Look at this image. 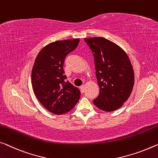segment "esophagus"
Masks as SVG:
<instances>
[{"label":"esophagus","mask_w":158,"mask_h":158,"mask_svg":"<svg viewBox=\"0 0 158 158\" xmlns=\"http://www.w3.org/2000/svg\"><path fill=\"white\" fill-rule=\"evenodd\" d=\"M81 91L82 92V93H84L85 90V85H82L81 86Z\"/></svg>","instance_id":"1"}]
</instances>
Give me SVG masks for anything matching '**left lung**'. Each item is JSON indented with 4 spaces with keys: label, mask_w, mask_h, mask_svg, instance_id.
Returning a JSON list of instances; mask_svg holds the SVG:
<instances>
[{
    "label": "left lung",
    "mask_w": 158,
    "mask_h": 158,
    "mask_svg": "<svg viewBox=\"0 0 158 158\" xmlns=\"http://www.w3.org/2000/svg\"><path fill=\"white\" fill-rule=\"evenodd\" d=\"M93 53L99 94L93 103L99 110L113 111L127 100L134 85L129 58L119 46L104 37L84 39Z\"/></svg>",
    "instance_id": "8db88e82"
}]
</instances>
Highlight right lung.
<instances>
[{"instance_id": "1", "label": "right lung", "mask_w": 158, "mask_h": 158, "mask_svg": "<svg viewBox=\"0 0 158 158\" xmlns=\"http://www.w3.org/2000/svg\"><path fill=\"white\" fill-rule=\"evenodd\" d=\"M79 39L56 41L39 53L31 71V85L40 102L55 114L71 111L81 97L79 89L66 81L64 63L78 45Z\"/></svg>"}]
</instances>
